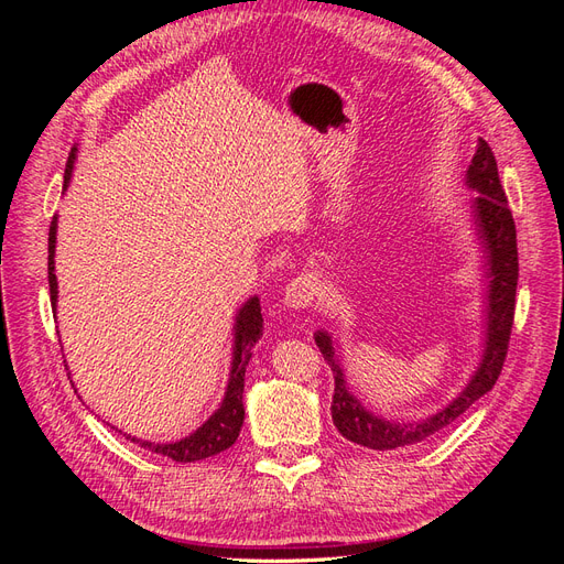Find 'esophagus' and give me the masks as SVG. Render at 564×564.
<instances>
[{
    "label": "esophagus",
    "mask_w": 564,
    "mask_h": 564,
    "mask_svg": "<svg viewBox=\"0 0 564 564\" xmlns=\"http://www.w3.org/2000/svg\"><path fill=\"white\" fill-rule=\"evenodd\" d=\"M317 292H319V284L315 275H299L284 286V305L294 311L311 308Z\"/></svg>",
    "instance_id": "1"
}]
</instances>
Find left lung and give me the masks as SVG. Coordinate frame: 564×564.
<instances>
[{
	"label": "left lung",
	"mask_w": 564,
	"mask_h": 564,
	"mask_svg": "<svg viewBox=\"0 0 564 564\" xmlns=\"http://www.w3.org/2000/svg\"><path fill=\"white\" fill-rule=\"evenodd\" d=\"M466 185L473 193L470 216L477 240L482 247V272H485V336L482 357L477 362L470 381L458 395L425 419L395 421L383 419L352 395L344 365L338 360V346L332 336L319 329L315 332V344L319 346L324 360L334 371V400L332 419L338 433L346 440L369 449H398L425 442L445 429L473 406L477 400L497 383L506 350L510 327L516 315V289H518V240L516 220L508 209V199L499 181V169L487 141H477V150L468 164Z\"/></svg>",
	"instance_id": "left-lung-1"
}]
</instances>
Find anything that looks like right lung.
Returning a JSON list of instances; mask_svg holds the SVG:
<instances>
[{"instance_id": "1", "label": "right lung", "mask_w": 564, "mask_h": 564, "mask_svg": "<svg viewBox=\"0 0 564 564\" xmlns=\"http://www.w3.org/2000/svg\"><path fill=\"white\" fill-rule=\"evenodd\" d=\"M77 160V148L70 150V158L65 164V176L63 187L67 191L73 178V169ZM56 230H58V216H54L48 226V292H51V305L58 303V280H56ZM263 336V315H261V301L259 296H251L242 303V308L235 315V327H232V360H230V377L226 386L224 402L218 404L216 412L204 421L197 431H193L187 437L176 442H148L131 437V442L141 445L150 452L162 454L166 458H174L178 464H193V460L209 458L214 454H220L224 449L232 447L235 440L240 437L242 423H245V371L251 360V350L259 344Z\"/></svg>"}]
</instances>
